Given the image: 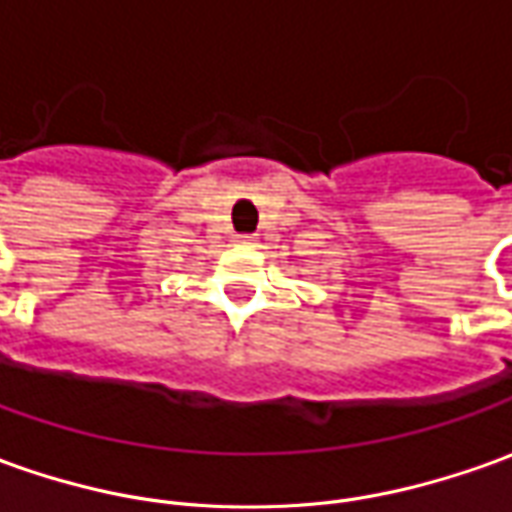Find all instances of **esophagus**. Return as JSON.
<instances>
[{"label":"esophagus","mask_w":512,"mask_h":512,"mask_svg":"<svg viewBox=\"0 0 512 512\" xmlns=\"http://www.w3.org/2000/svg\"><path fill=\"white\" fill-rule=\"evenodd\" d=\"M255 241H257L255 235H238V243H243V246H252Z\"/></svg>","instance_id":"esophagus-1"}]
</instances>
